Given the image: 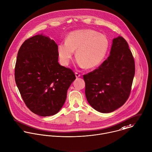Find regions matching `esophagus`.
Instances as JSON below:
<instances>
[{
    "label": "esophagus",
    "instance_id": "esophagus-1",
    "mask_svg": "<svg viewBox=\"0 0 152 152\" xmlns=\"http://www.w3.org/2000/svg\"><path fill=\"white\" fill-rule=\"evenodd\" d=\"M75 77H76L77 78H78V77H80L81 76V74H79V73H78L77 72H75Z\"/></svg>",
    "mask_w": 152,
    "mask_h": 152
}]
</instances>
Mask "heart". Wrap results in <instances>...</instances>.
I'll use <instances>...</instances> for the list:
<instances>
[{
    "label": "heart",
    "instance_id": "1",
    "mask_svg": "<svg viewBox=\"0 0 152 152\" xmlns=\"http://www.w3.org/2000/svg\"><path fill=\"white\" fill-rule=\"evenodd\" d=\"M108 48L109 41L104 35L91 29H82L71 32L66 42L58 45V53L61 63L66 66L77 50L78 64L91 69L101 64Z\"/></svg>",
    "mask_w": 152,
    "mask_h": 152
}]
</instances>
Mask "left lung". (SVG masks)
Returning <instances> with one entry per match:
<instances>
[{
	"label": "left lung",
	"mask_w": 152,
	"mask_h": 152,
	"mask_svg": "<svg viewBox=\"0 0 152 152\" xmlns=\"http://www.w3.org/2000/svg\"><path fill=\"white\" fill-rule=\"evenodd\" d=\"M134 74V60L127 41L121 37L113 39L107 59L83 75L87 101L100 113L114 111L129 99Z\"/></svg>",
	"instance_id": "left-lung-1"
}]
</instances>
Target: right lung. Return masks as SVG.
Instances as JSON below:
<instances>
[{
	"label": "right lung",
	"instance_id": "right-lung-1",
	"mask_svg": "<svg viewBox=\"0 0 152 152\" xmlns=\"http://www.w3.org/2000/svg\"><path fill=\"white\" fill-rule=\"evenodd\" d=\"M58 61L57 44L42 35L26 39L18 51L15 82L27 107L38 115L56 114L76 78L71 69L60 65Z\"/></svg>",
	"mask_w": 152,
	"mask_h": 152
}]
</instances>
